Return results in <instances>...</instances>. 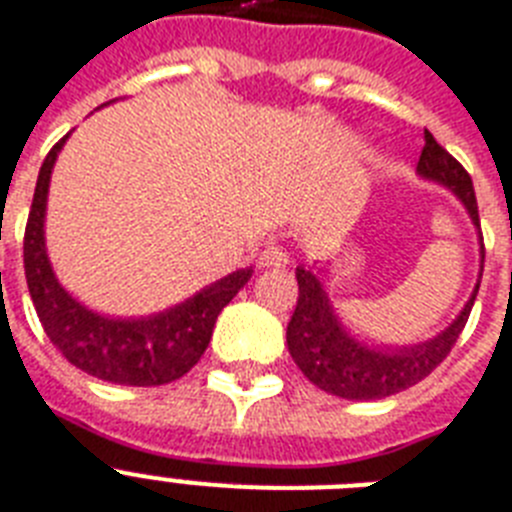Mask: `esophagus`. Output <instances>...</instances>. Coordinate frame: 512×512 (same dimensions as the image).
<instances>
[{"instance_id":"34e87169","label":"esophagus","mask_w":512,"mask_h":512,"mask_svg":"<svg viewBox=\"0 0 512 512\" xmlns=\"http://www.w3.org/2000/svg\"><path fill=\"white\" fill-rule=\"evenodd\" d=\"M290 264V256L282 251L280 246H266L259 253V266L261 269H282V266Z\"/></svg>"}]
</instances>
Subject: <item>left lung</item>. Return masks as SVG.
Masks as SVG:
<instances>
[{
	"mask_svg": "<svg viewBox=\"0 0 512 512\" xmlns=\"http://www.w3.org/2000/svg\"><path fill=\"white\" fill-rule=\"evenodd\" d=\"M416 172L424 180H432L450 190L468 211V217L479 230V272H484V238H481L479 206H476L471 175L434 141L429 130H424V151H421ZM295 277H298V306L287 324V350L308 382L345 400L390 398L395 392L408 390L429 377L458 342L468 314L474 308L481 282L479 274L474 293L463 311L455 316L450 327L442 329L432 340L416 342V345H369L345 329L332 308L324 282L311 266H298Z\"/></svg>",
	"mask_w": 512,
	"mask_h": 512,
	"instance_id": "left-lung-1",
	"label": "left lung"
}]
</instances>
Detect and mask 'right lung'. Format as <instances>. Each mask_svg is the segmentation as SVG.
<instances>
[{
	"instance_id": "add662e5",
	"label": "right lung",
	"mask_w": 512,
	"mask_h": 512,
	"mask_svg": "<svg viewBox=\"0 0 512 512\" xmlns=\"http://www.w3.org/2000/svg\"><path fill=\"white\" fill-rule=\"evenodd\" d=\"M70 133L46 154L38 172L31 214L25 225L23 264L31 301L46 337L67 361L91 377L128 387H156L188 374L209 348L219 311L251 280L253 269H238L211 282L188 301L159 314L120 319L104 316L75 301L59 285L46 253L44 219L54 162Z\"/></svg>"
}]
</instances>
